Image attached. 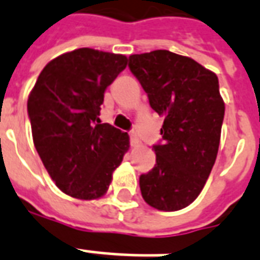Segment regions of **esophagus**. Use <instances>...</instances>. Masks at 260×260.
Masks as SVG:
<instances>
[{"instance_id": "obj_1", "label": "esophagus", "mask_w": 260, "mask_h": 260, "mask_svg": "<svg viewBox=\"0 0 260 260\" xmlns=\"http://www.w3.org/2000/svg\"><path fill=\"white\" fill-rule=\"evenodd\" d=\"M131 146L138 147L139 146V139L135 132H131Z\"/></svg>"}]
</instances>
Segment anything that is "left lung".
Wrapping results in <instances>:
<instances>
[{"instance_id":"left-lung-1","label":"left lung","mask_w":260,"mask_h":260,"mask_svg":"<svg viewBox=\"0 0 260 260\" xmlns=\"http://www.w3.org/2000/svg\"><path fill=\"white\" fill-rule=\"evenodd\" d=\"M128 67L165 117L156 165L139 179L142 196L158 210L183 209L201 193L217 156L225 112L217 75L167 50L131 55Z\"/></svg>"}]
</instances>
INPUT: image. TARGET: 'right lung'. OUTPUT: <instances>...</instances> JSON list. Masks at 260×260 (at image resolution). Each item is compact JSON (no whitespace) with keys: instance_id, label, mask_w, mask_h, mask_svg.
<instances>
[{"instance_id":"obj_1","label":"right lung","mask_w":260,"mask_h":260,"mask_svg":"<svg viewBox=\"0 0 260 260\" xmlns=\"http://www.w3.org/2000/svg\"><path fill=\"white\" fill-rule=\"evenodd\" d=\"M126 64L124 55L78 48L47 63L28 97L36 151L67 196L102 197L129 150L128 134L98 118L106 87Z\"/></svg>"}]
</instances>
